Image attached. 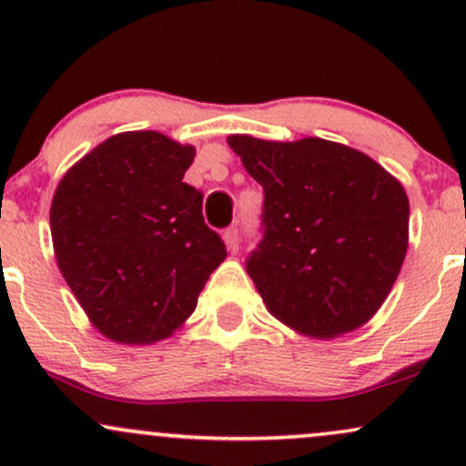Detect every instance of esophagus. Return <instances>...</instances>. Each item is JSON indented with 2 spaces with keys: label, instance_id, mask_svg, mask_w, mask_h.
Wrapping results in <instances>:
<instances>
[{
  "label": "esophagus",
  "instance_id": "esophagus-1",
  "mask_svg": "<svg viewBox=\"0 0 466 466\" xmlns=\"http://www.w3.org/2000/svg\"><path fill=\"white\" fill-rule=\"evenodd\" d=\"M223 240H226L229 251H237L238 249V228L237 226L228 228L226 234H223Z\"/></svg>",
  "mask_w": 466,
  "mask_h": 466
}]
</instances>
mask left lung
<instances>
[{"mask_svg": "<svg viewBox=\"0 0 466 466\" xmlns=\"http://www.w3.org/2000/svg\"><path fill=\"white\" fill-rule=\"evenodd\" d=\"M263 186V238L248 274L274 318L313 337L379 311L408 251L410 201L383 166L344 144L229 136Z\"/></svg>", "mask_w": 466, "mask_h": 466, "instance_id": "obj_1", "label": "left lung"}]
</instances>
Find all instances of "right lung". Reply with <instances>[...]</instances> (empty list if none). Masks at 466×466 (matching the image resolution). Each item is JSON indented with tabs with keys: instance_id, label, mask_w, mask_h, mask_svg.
<instances>
[{
	"instance_id": "1",
	"label": "right lung",
	"mask_w": 466,
	"mask_h": 466,
	"mask_svg": "<svg viewBox=\"0 0 466 466\" xmlns=\"http://www.w3.org/2000/svg\"><path fill=\"white\" fill-rule=\"evenodd\" d=\"M195 148L157 131L117 133L67 170L52 199L58 269L105 337L153 344L195 311L228 256L184 175Z\"/></svg>"
}]
</instances>
